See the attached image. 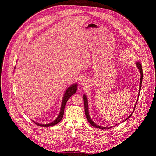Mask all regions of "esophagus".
Returning a JSON list of instances; mask_svg holds the SVG:
<instances>
[{
  "mask_svg": "<svg viewBox=\"0 0 156 156\" xmlns=\"http://www.w3.org/2000/svg\"><path fill=\"white\" fill-rule=\"evenodd\" d=\"M81 84H82V85H83V86L87 85L88 84L87 80L86 79H82V81H81Z\"/></svg>",
  "mask_w": 156,
  "mask_h": 156,
  "instance_id": "34e87169",
  "label": "esophagus"
}]
</instances>
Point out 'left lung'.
Here are the masks:
<instances>
[{
  "instance_id": "obj_1",
  "label": "left lung",
  "mask_w": 156,
  "mask_h": 156,
  "mask_svg": "<svg viewBox=\"0 0 156 156\" xmlns=\"http://www.w3.org/2000/svg\"><path fill=\"white\" fill-rule=\"evenodd\" d=\"M136 65H137V67L138 68V69H139V71H140V74H141V76H140V87H139V94H138V95H139V94H140V89H141V86H142V79H143V72H142V65L140 64V63L139 62H137L136 63ZM139 95H138V97H139ZM83 101H84V105H85V115H86V117H87V120L88 121V122H89V123L91 124V126H92L94 127H95V128H98V129H101V130H105V129H111V127H108V128H106V127H101V126H98V125H97L96 124H95L92 121V119H90V116H89V112H88V100H87V97L85 96V95H84V96H83ZM135 107L136 106H134V109H135ZM132 113H133V112H132ZM132 114H131L127 119H125V121L126 120H127V119H128L131 116H132ZM113 127H114V126H113Z\"/></svg>"
}]
</instances>
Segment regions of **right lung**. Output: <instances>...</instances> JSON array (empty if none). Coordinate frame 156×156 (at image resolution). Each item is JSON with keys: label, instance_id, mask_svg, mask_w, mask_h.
<instances>
[{"label": "right lung", "instance_id": "add662e5", "mask_svg": "<svg viewBox=\"0 0 156 156\" xmlns=\"http://www.w3.org/2000/svg\"><path fill=\"white\" fill-rule=\"evenodd\" d=\"M77 84H74V85H73L72 86H71L70 87H69L68 89L66 90V92H65V94L64 95V98H63V100H62V106H61V111L59 113V115L58 116V117L54 121H53L51 123H49V124H38V123H37L35 122H34L37 125L39 126H41V127H50V126H55L56 124H57L58 123H59L61 119H62L63 118V116H64V109H65V106H66V105L67 103V101L77 91Z\"/></svg>", "mask_w": 156, "mask_h": 156}]
</instances>
